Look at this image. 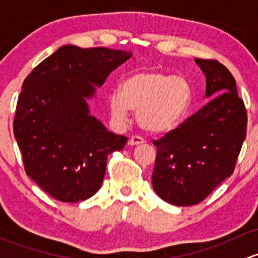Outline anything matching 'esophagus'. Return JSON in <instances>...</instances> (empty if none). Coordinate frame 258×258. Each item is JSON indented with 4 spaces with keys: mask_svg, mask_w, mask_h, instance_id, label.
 <instances>
[{
    "mask_svg": "<svg viewBox=\"0 0 258 258\" xmlns=\"http://www.w3.org/2000/svg\"><path fill=\"white\" fill-rule=\"evenodd\" d=\"M144 139H141L140 136H132L131 139L128 140V145L130 146H137V145H141L144 144Z\"/></svg>",
    "mask_w": 258,
    "mask_h": 258,
    "instance_id": "1",
    "label": "esophagus"
}]
</instances>
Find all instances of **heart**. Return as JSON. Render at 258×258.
Here are the masks:
<instances>
[{"instance_id":"b5f03b06","label":"heart","mask_w":258,"mask_h":258,"mask_svg":"<svg viewBox=\"0 0 258 258\" xmlns=\"http://www.w3.org/2000/svg\"><path fill=\"white\" fill-rule=\"evenodd\" d=\"M191 88L179 76L153 70H140L124 79L121 91L108 96V108L117 122H124L130 112H137L140 126L160 134L178 123L188 107Z\"/></svg>"}]
</instances>
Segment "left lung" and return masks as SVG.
Masks as SVG:
<instances>
[{
    "label": "left lung",
    "instance_id": "8db88e82",
    "mask_svg": "<svg viewBox=\"0 0 258 258\" xmlns=\"http://www.w3.org/2000/svg\"><path fill=\"white\" fill-rule=\"evenodd\" d=\"M195 61L206 75V97L212 100L153 141V189L176 206L200 204L232 175L247 132V110L232 74L216 59Z\"/></svg>",
    "mask_w": 258,
    "mask_h": 258
}]
</instances>
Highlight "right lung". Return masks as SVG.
Masks as SVG:
<instances>
[{
  "instance_id": "add662e5",
  "label": "right lung",
  "mask_w": 258,
  "mask_h": 258,
  "mask_svg": "<svg viewBox=\"0 0 258 258\" xmlns=\"http://www.w3.org/2000/svg\"><path fill=\"white\" fill-rule=\"evenodd\" d=\"M131 54L62 46L23 81L15 139L27 176L53 199L80 202L93 196L103 182L108 155L126 145V136L107 131L91 116L86 98Z\"/></svg>"
}]
</instances>
